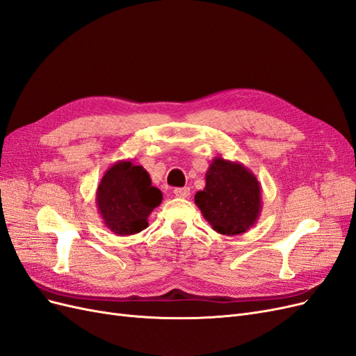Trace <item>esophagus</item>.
I'll use <instances>...</instances> for the list:
<instances>
[{
    "mask_svg": "<svg viewBox=\"0 0 356 356\" xmlns=\"http://www.w3.org/2000/svg\"><path fill=\"white\" fill-rule=\"evenodd\" d=\"M174 195L177 196V197H188L190 196V188L188 187H182V188H175L174 190Z\"/></svg>",
    "mask_w": 356,
    "mask_h": 356,
    "instance_id": "1",
    "label": "esophagus"
}]
</instances>
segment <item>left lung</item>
<instances>
[{"label":"left lung","mask_w":356,"mask_h":356,"mask_svg":"<svg viewBox=\"0 0 356 356\" xmlns=\"http://www.w3.org/2000/svg\"><path fill=\"white\" fill-rule=\"evenodd\" d=\"M204 188L195 202L211 227L225 236L250 230L261 213V186L239 161L215 157L204 175Z\"/></svg>","instance_id":"1"}]
</instances>
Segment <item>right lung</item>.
Here are the masks:
<instances>
[{
  "mask_svg": "<svg viewBox=\"0 0 356 356\" xmlns=\"http://www.w3.org/2000/svg\"><path fill=\"white\" fill-rule=\"evenodd\" d=\"M161 199L163 195L152 186L148 172L132 159L115 161L96 190V207L105 227L118 236L147 229L149 213Z\"/></svg>",
  "mask_w": 356,
  "mask_h": 356,
  "instance_id": "right-lung-1",
  "label": "right lung"
}]
</instances>
